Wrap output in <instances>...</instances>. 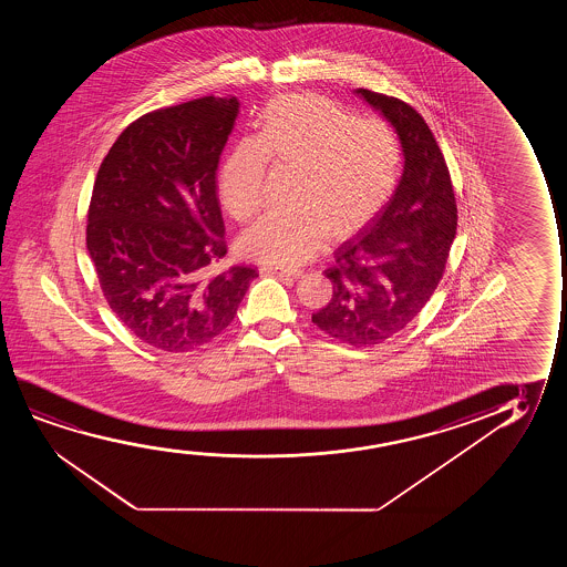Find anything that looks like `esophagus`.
<instances>
[{"mask_svg":"<svg viewBox=\"0 0 567 567\" xmlns=\"http://www.w3.org/2000/svg\"><path fill=\"white\" fill-rule=\"evenodd\" d=\"M261 272H267V275H277V277H285V279H300V277H302V271L280 269V267H261Z\"/></svg>","mask_w":567,"mask_h":567,"instance_id":"1","label":"esophagus"}]
</instances>
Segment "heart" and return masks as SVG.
I'll return each mask as SVG.
<instances>
[{
	"label": "heart",
	"instance_id": "obj_1",
	"mask_svg": "<svg viewBox=\"0 0 567 567\" xmlns=\"http://www.w3.org/2000/svg\"><path fill=\"white\" fill-rule=\"evenodd\" d=\"M267 161L295 166L296 207L269 210L240 236L248 259L298 267L326 248L334 234L364 225L395 187L401 147L380 117L350 120L319 94H290L265 110L261 132L241 140L218 174V194L234 218L261 205Z\"/></svg>",
	"mask_w": 567,
	"mask_h": 567
}]
</instances>
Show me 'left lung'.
<instances>
[{
  "mask_svg": "<svg viewBox=\"0 0 567 567\" xmlns=\"http://www.w3.org/2000/svg\"><path fill=\"white\" fill-rule=\"evenodd\" d=\"M396 133L403 172L395 192L357 238L334 251L327 269L333 298L311 321L352 347L399 333L434 295L457 230L450 171L424 117L399 99L354 91Z\"/></svg>",
  "mask_w": 567,
  "mask_h": 567,
  "instance_id": "obj_1",
  "label": "left lung"
}]
</instances>
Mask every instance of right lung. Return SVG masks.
Instances as JSON below:
<instances>
[{
	"instance_id": "right-lung-1",
	"label": "right lung",
	"mask_w": 567,
	"mask_h": 567,
	"mask_svg": "<svg viewBox=\"0 0 567 567\" xmlns=\"http://www.w3.org/2000/svg\"><path fill=\"white\" fill-rule=\"evenodd\" d=\"M240 102L205 96L135 120L102 161L86 249L112 311L164 352L199 349L233 323L256 269L226 256L217 168Z\"/></svg>"
}]
</instances>
